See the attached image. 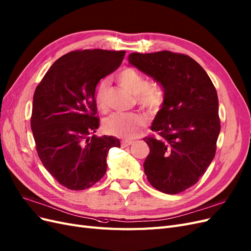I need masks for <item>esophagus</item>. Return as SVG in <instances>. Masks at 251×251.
I'll list each match as a JSON object with an SVG mask.
<instances>
[{"label": "esophagus", "mask_w": 251, "mask_h": 251, "mask_svg": "<svg viewBox=\"0 0 251 251\" xmlns=\"http://www.w3.org/2000/svg\"><path fill=\"white\" fill-rule=\"evenodd\" d=\"M134 142L133 141H127V140H123L122 142H120V144H122V148H127V146L132 145Z\"/></svg>", "instance_id": "1"}]
</instances>
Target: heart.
I'll use <instances>...</instances> for the list:
<instances>
[{
	"mask_svg": "<svg viewBox=\"0 0 251 251\" xmlns=\"http://www.w3.org/2000/svg\"><path fill=\"white\" fill-rule=\"evenodd\" d=\"M117 82L123 88L135 96L137 105L148 111L158 110L164 100V90L155 82H148L143 74L133 67H125L117 75ZM109 83L102 80L97 86L96 101L101 111H106L109 106ZM145 118L135 112L129 113H114L109 116L103 128L108 134L124 139H133L139 135L145 126Z\"/></svg>",
	"mask_w": 251,
	"mask_h": 251,
	"instance_id": "heart-1",
	"label": "heart"
}]
</instances>
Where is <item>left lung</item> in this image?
Segmentation results:
<instances>
[{
	"label": "left lung",
	"instance_id": "left-lung-1",
	"mask_svg": "<svg viewBox=\"0 0 251 251\" xmlns=\"http://www.w3.org/2000/svg\"><path fill=\"white\" fill-rule=\"evenodd\" d=\"M128 62L162 85L164 101L144 138L143 164L151 185L177 194L195 185L210 166L220 133L218 97L210 76L188 55L161 50L132 53Z\"/></svg>",
	"mask_w": 251,
	"mask_h": 251
}]
</instances>
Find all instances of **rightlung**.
I'll return each instance as SVG.
<instances>
[{"instance_id": "add662e5", "label": "right lung", "mask_w": 251, "mask_h": 251, "mask_svg": "<svg viewBox=\"0 0 251 251\" xmlns=\"http://www.w3.org/2000/svg\"><path fill=\"white\" fill-rule=\"evenodd\" d=\"M125 50H77L50 67L33 97L31 128L38 157L60 185L90 188L105 176L115 137H97L100 126L94 93L100 79L122 64Z\"/></svg>"}]
</instances>
